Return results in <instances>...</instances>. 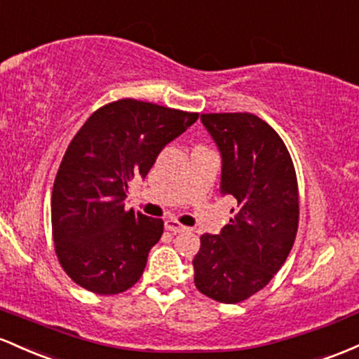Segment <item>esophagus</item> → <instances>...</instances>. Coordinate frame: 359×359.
Here are the masks:
<instances>
[{"label": "esophagus", "mask_w": 359, "mask_h": 359, "mask_svg": "<svg viewBox=\"0 0 359 359\" xmlns=\"http://www.w3.org/2000/svg\"><path fill=\"white\" fill-rule=\"evenodd\" d=\"M164 225H166L168 231H171V232H175V233H180V232L187 231V227H184V225H181L178 220H175V219H168L166 222H164Z\"/></svg>", "instance_id": "34e87169"}]
</instances>
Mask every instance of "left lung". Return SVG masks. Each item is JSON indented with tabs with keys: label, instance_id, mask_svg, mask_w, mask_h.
Wrapping results in <instances>:
<instances>
[{
	"label": "left lung",
	"instance_id": "1",
	"mask_svg": "<svg viewBox=\"0 0 359 359\" xmlns=\"http://www.w3.org/2000/svg\"><path fill=\"white\" fill-rule=\"evenodd\" d=\"M201 123L222 159L220 193L236 200L217 236L203 233L193 259L203 295L237 304L283 266L299 229L295 168L280 135L252 114H205Z\"/></svg>",
	"mask_w": 359,
	"mask_h": 359
}]
</instances>
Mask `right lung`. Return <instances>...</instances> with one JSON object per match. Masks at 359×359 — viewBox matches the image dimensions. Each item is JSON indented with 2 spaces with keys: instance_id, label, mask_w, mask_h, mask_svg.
Instances as JSON below:
<instances>
[{
  "instance_id": "obj_1",
  "label": "right lung",
  "mask_w": 359,
  "mask_h": 359,
  "mask_svg": "<svg viewBox=\"0 0 359 359\" xmlns=\"http://www.w3.org/2000/svg\"><path fill=\"white\" fill-rule=\"evenodd\" d=\"M196 118L126 98L104 104L79 128L52 188L55 252L74 283L115 295L142 276L164 222L126 210L128 183L146 178L159 152Z\"/></svg>"
}]
</instances>
